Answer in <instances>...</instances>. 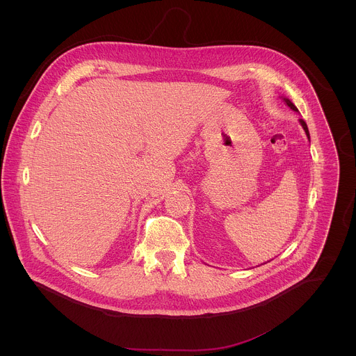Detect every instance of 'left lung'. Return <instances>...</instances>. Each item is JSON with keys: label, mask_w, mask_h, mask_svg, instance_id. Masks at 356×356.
<instances>
[{"label": "left lung", "mask_w": 356, "mask_h": 356, "mask_svg": "<svg viewBox=\"0 0 356 356\" xmlns=\"http://www.w3.org/2000/svg\"><path fill=\"white\" fill-rule=\"evenodd\" d=\"M284 100H285V102H286V104H288V105H289V106H291V108H292V109H293V111H298V108H296V106H295V104H293V102H289V100H288V99H284ZM300 123H302V126H303V129H305V134H307V137H308V138H309V133H308V127H307V124H305V120H303V119H300Z\"/></svg>", "instance_id": "obj_1"}]
</instances>
